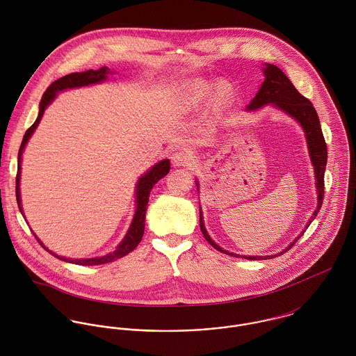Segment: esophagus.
Listing matches in <instances>:
<instances>
[{
  "label": "esophagus",
  "mask_w": 356,
  "mask_h": 356,
  "mask_svg": "<svg viewBox=\"0 0 356 356\" xmlns=\"http://www.w3.org/2000/svg\"><path fill=\"white\" fill-rule=\"evenodd\" d=\"M192 161V156L188 151H184V149H179V151H175V152L171 154V163L177 167L179 165H186Z\"/></svg>",
  "instance_id": "1"
}]
</instances>
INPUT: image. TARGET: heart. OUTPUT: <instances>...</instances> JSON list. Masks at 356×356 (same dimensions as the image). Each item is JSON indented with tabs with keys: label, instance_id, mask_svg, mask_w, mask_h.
<instances>
[{
	"label": "heart",
	"instance_id": "1",
	"mask_svg": "<svg viewBox=\"0 0 356 356\" xmlns=\"http://www.w3.org/2000/svg\"><path fill=\"white\" fill-rule=\"evenodd\" d=\"M211 96H216L218 100L223 102L232 96V86L226 82H205L200 81L188 88L185 97L191 102H204Z\"/></svg>",
	"mask_w": 356,
	"mask_h": 356
}]
</instances>
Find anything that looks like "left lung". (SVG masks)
<instances>
[{"mask_svg":"<svg viewBox=\"0 0 356 356\" xmlns=\"http://www.w3.org/2000/svg\"><path fill=\"white\" fill-rule=\"evenodd\" d=\"M264 72V82L261 83L257 95L254 96V100L250 102L248 109L254 111L259 109L267 104H273L274 106L280 108L281 111H284L285 113H288L289 116H292L293 119H296L300 126L305 130V138H307V147H308V152L309 157L314 165V172H315V181H316V192H318V205L316 209L314 211L312 216L309 218L305 229L309 226V223L315 219V216L318 215L321 207H322V200H323V193H325V168H326V161H327V148H326V143L322 134V129H321V123H319V118L318 113L312 105V102L308 99H305V96H302L296 88L292 85V82L288 79V76L274 64H266V67L263 68ZM197 182V181H196ZM199 188V182L196 184ZM200 229L202 233L205 237V240L219 252L225 254H230V256H237V257H244V259H250V260H266V259H273L274 256H280V254L286 252L288 250H291L296 241L303 236V233H300L299 237H296V240L282 252L278 254H270V256H241V254H232L225 251L223 248H220L219 245H216L212 238L209 237V234L205 230L203 220V212L200 208Z\"/></svg>","mask_w":356,"mask_h":356,"instance_id":"8db88e82","label":"left lung"}]
</instances>
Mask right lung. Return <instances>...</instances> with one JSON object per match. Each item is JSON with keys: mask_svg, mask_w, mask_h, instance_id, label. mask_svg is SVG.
<instances>
[{"mask_svg": "<svg viewBox=\"0 0 356 356\" xmlns=\"http://www.w3.org/2000/svg\"><path fill=\"white\" fill-rule=\"evenodd\" d=\"M112 74V71L108 67H102L99 70H89L85 72H72L68 74L57 81H54L51 86L45 90L41 102H40V112H38V118L37 120L33 123V126L30 129H27L20 149H19V154H17V175H16V200H17V205L20 212L23 213L22 209V204H20V189H19V184H20V163H22V153L24 151L26 144L29 143L30 137L33 136V133L35 131L37 126L40 124L42 115L47 109V106L51 104L56 95L58 92H63L65 89H74V88H81V86H88V85H93V83H100L102 81H105L108 78V75ZM170 171V160L164 159L159 163H156L149 171H147V174H144L138 182H137V189H136V203H137V209L133 218V222L130 225V229L127 232V234L124 236L123 241L118 245V248L111 252V254H104V256H99V257H90V259H68L64 256H58V254H53L49 251L37 237L38 243L49 252V254L56 256L60 260L68 261V263H75V264H81V266H96V264H104V263H109L113 261L116 259H120L127 254H130L131 251L136 250V247L140 244L143 236H144V229H145V213H147V205L149 202V195L152 191L153 186L156 182H159L163 177H165Z\"/></svg>", "mask_w": 356, "mask_h": 356, "instance_id": "right-lung-1", "label": "right lung"}]
</instances>
